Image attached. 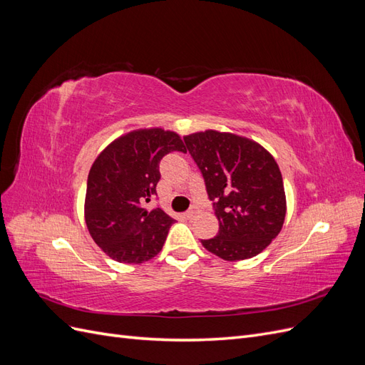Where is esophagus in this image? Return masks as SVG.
<instances>
[{
    "mask_svg": "<svg viewBox=\"0 0 365 365\" xmlns=\"http://www.w3.org/2000/svg\"><path fill=\"white\" fill-rule=\"evenodd\" d=\"M197 215H200V208H197L196 205H193V207L189 210V212L185 213V217H187V219H195Z\"/></svg>",
    "mask_w": 365,
    "mask_h": 365,
    "instance_id": "1",
    "label": "esophagus"
}]
</instances>
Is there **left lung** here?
I'll return each instance as SVG.
<instances>
[{
	"instance_id": "obj_1",
	"label": "left lung",
	"mask_w": 365,
	"mask_h": 365,
	"mask_svg": "<svg viewBox=\"0 0 365 365\" xmlns=\"http://www.w3.org/2000/svg\"><path fill=\"white\" fill-rule=\"evenodd\" d=\"M184 141L219 220L217 236L201 240L202 247L228 262L257 256L284 222L279 164L259 143L231 132L208 129L185 135Z\"/></svg>"
}]
</instances>
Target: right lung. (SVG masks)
<instances>
[{
    "label": "right lung",
    "mask_w": 365,
    "mask_h": 365,
    "mask_svg": "<svg viewBox=\"0 0 365 365\" xmlns=\"http://www.w3.org/2000/svg\"><path fill=\"white\" fill-rule=\"evenodd\" d=\"M185 152L181 137L161 128L137 129L115 138L91 165L85 222L96 244L120 263H143L161 251L175 219L145 204L157 195L160 161Z\"/></svg>",
    "instance_id": "obj_1"
}]
</instances>
